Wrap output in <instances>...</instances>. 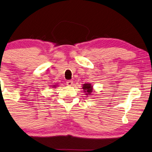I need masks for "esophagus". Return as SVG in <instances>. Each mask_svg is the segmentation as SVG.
Wrapping results in <instances>:
<instances>
[{
  "mask_svg": "<svg viewBox=\"0 0 152 152\" xmlns=\"http://www.w3.org/2000/svg\"><path fill=\"white\" fill-rule=\"evenodd\" d=\"M66 85H67L68 86H72L73 85V81L72 80H67V81H66Z\"/></svg>",
  "mask_w": 152,
  "mask_h": 152,
  "instance_id": "esophagus-1",
  "label": "esophagus"
}]
</instances>
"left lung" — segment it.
I'll return each mask as SVG.
<instances>
[{"instance_id":"1","label":"left lung","mask_w":152,"mask_h":152,"mask_svg":"<svg viewBox=\"0 0 152 152\" xmlns=\"http://www.w3.org/2000/svg\"><path fill=\"white\" fill-rule=\"evenodd\" d=\"M92 86L90 83H85L83 86V89L84 92H86V95H90L92 92Z\"/></svg>"}]
</instances>
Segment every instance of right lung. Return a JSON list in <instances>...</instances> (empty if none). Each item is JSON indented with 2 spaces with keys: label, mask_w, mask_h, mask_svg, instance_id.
I'll use <instances>...</instances> for the list:
<instances>
[{
  "label": "right lung",
  "mask_w": 152,
  "mask_h": 152,
  "mask_svg": "<svg viewBox=\"0 0 152 152\" xmlns=\"http://www.w3.org/2000/svg\"><path fill=\"white\" fill-rule=\"evenodd\" d=\"M53 87H55V88H56V85H54V86H53Z\"/></svg>",
  "instance_id": "1"
}]
</instances>
